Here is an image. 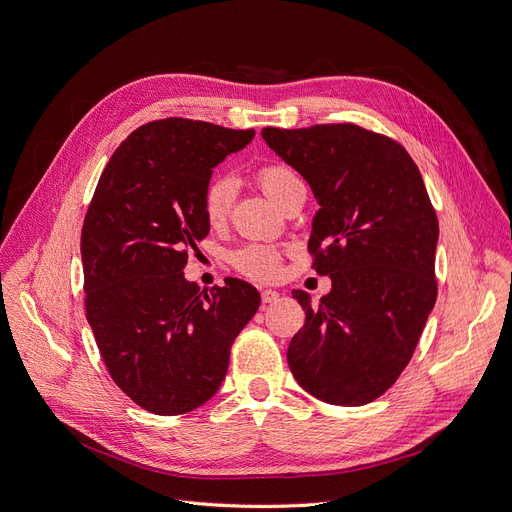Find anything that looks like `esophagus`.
Wrapping results in <instances>:
<instances>
[{
	"mask_svg": "<svg viewBox=\"0 0 512 512\" xmlns=\"http://www.w3.org/2000/svg\"><path fill=\"white\" fill-rule=\"evenodd\" d=\"M260 298H262V304H273V302L279 300V291H275V289H262Z\"/></svg>",
	"mask_w": 512,
	"mask_h": 512,
	"instance_id": "34e87169",
	"label": "esophagus"
}]
</instances>
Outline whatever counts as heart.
Wrapping results in <instances>:
<instances>
[{
  "mask_svg": "<svg viewBox=\"0 0 512 512\" xmlns=\"http://www.w3.org/2000/svg\"><path fill=\"white\" fill-rule=\"evenodd\" d=\"M256 177L266 196H269L277 206L291 189L304 185L296 170L281 162L264 164ZM233 196L235 185L231 177L216 175L208 181L202 196V210L206 221L212 227L223 225L227 221L233 206ZM231 264L239 273L252 279H271L279 273L281 250L277 246H271V243H248V246H243L231 254Z\"/></svg>",
  "mask_w": 512,
  "mask_h": 512,
  "instance_id": "heart-1",
  "label": "heart"
}]
</instances>
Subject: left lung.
Instances as JSON below:
<instances>
[{
  "mask_svg": "<svg viewBox=\"0 0 512 512\" xmlns=\"http://www.w3.org/2000/svg\"><path fill=\"white\" fill-rule=\"evenodd\" d=\"M262 137L321 206L308 252L331 277L319 306L294 291L306 323L289 369L327 404H369L406 369L437 298L440 225L423 177L398 141L352 123L266 127Z\"/></svg>",
  "mask_w": 512,
  "mask_h": 512,
  "instance_id": "8db88e82",
  "label": "left lung"
}]
</instances>
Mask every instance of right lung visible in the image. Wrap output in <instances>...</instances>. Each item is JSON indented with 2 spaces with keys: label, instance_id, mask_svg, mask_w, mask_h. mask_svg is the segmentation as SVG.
<instances>
[{
  "label": "right lung",
  "instance_id": "right-lung-1",
  "mask_svg": "<svg viewBox=\"0 0 512 512\" xmlns=\"http://www.w3.org/2000/svg\"><path fill=\"white\" fill-rule=\"evenodd\" d=\"M252 139L254 129L152 120L118 145L87 208V321L114 383L154 415H185L218 392L260 306L241 279L202 294L183 277L187 252L210 231L202 196L212 168Z\"/></svg>",
  "mask_w": 512,
  "mask_h": 512
}]
</instances>
